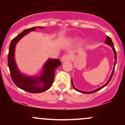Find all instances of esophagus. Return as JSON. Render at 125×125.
I'll return each mask as SVG.
<instances>
[{
	"label": "esophagus",
	"instance_id": "obj_1",
	"mask_svg": "<svg viewBox=\"0 0 125 125\" xmlns=\"http://www.w3.org/2000/svg\"><path fill=\"white\" fill-rule=\"evenodd\" d=\"M71 59V56L70 55V54H64V55H63L62 57V61L63 62L70 60Z\"/></svg>",
	"mask_w": 125,
	"mask_h": 125
}]
</instances>
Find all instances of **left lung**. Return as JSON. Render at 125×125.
Wrapping results in <instances>:
<instances>
[{
	"mask_svg": "<svg viewBox=\"0 0 125 125\" xmlns=\"http://www.w3.org/2000/svg\"><path fill=\"white\" fill-rule=\"evenodd\" d=\"M105 44H108V45H109V46H110L112 47V49H113V52H114V54H115V64H114V67H113V71H112V74H111V75H110V77H109V81H107V82L105 84H104V85L100 87H99V88L96 89H95V90H92V91L84 92V91H82V90H80L77 89L76 88V87H74V86L73 83L72 79V86H73V88H74V89H75L76 90V91H77V92H81V93H83V94H92V93L96 92L98 91V90H99L100 89H102L103 87H104V86H106L107 84H108L109 83V82L110 81V80H111L112 77V76H113V73H114L115 67L116 63L117 56H116V51H115V47H114V45H113V42H112V41L111 38H109V36H107V37H106V41H105Z\"/></svg>",
	"mask_w": 125,
	"mask_h": 125,
	"instance_id": "left-lung-1",
	"label": "left lung"
}]
</instances>
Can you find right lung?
Segmentation results:
<instances>
[{
	"label": "right lung",
	"instance_id": "1",
	"mask_svg": "<svg viewBox=\"0 0 125 125\" xmlns=\"http://www.w3.org/2000/svg\"><path fill=\"white\" fill-rule=\"evenodd\" d=\"M38 28H43V27ZM35 30L36 27L26 29L12 39L10 44L8 58V66L14 83L21 89L32 94L43 92L52 86L56 69L61 64V61L59 59H49L44 64L42 74L38 77L28 76L20 72L15 60L16 44L24 36Z\"/></svg>",
	"mask_w": 125,
	"mask_h": 125
}]
</instances>
